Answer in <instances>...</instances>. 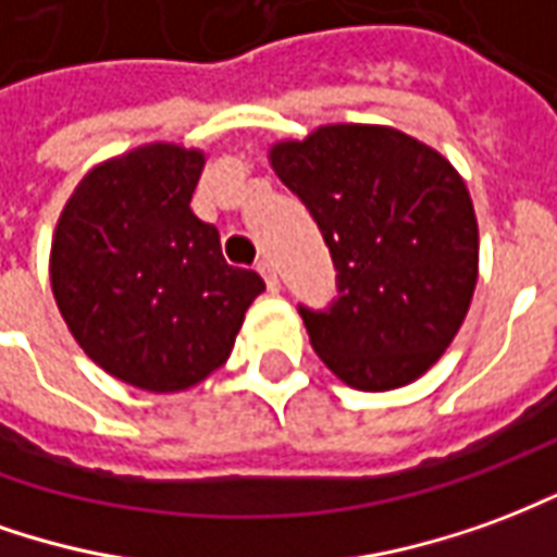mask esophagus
<instances>
[{
  "instance_id": "1",
  "label": "esophagus",
  "mask_w": 557,
  "mask_h": 557,
  "mask_svg": "<svg viewBox=\"0 0 557 557\" xmlns=\"http://www.w3.org/2000/svg\"><path fill=\"white\" fill-rule=\"evenodd\" d=\"M258 272H260V275H263V282H267V287H270L272 294H275V290H278V275H275V267H272L270 260H260Z\"/></svg>"
}]
</instances>
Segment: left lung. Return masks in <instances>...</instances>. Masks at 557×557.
Instances as JSON below:
<instances>
[{"label": "left lung", "mask_w": 557, "mask_h": 557, "mask_svg": "<svg viewBox=\"0 0 557 557\" xmlns=\"http://www.w3.org/2000/svg\"><path fill=\"white\" fill-rule=\"evenodd\" d=\"M333 255L330 309L299 306L311 348L348 386L381 393L425 374L476 287L471 195L432 146L389 125H321L270 149Z\"/></svg>", "instance_id": "1"}]
</instances>
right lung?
<instances>
[{"mask_svg": "<svg viewBox=\"0 0 557 557\" xmlns=\"http://www.w3.org/2000/svg\"><path fill=\"white\" fill-rule=\"evenodd\" d=\"M203 164L200 149L137 146L83 176L53 234L50 285L71 335L146 393H180L224 366L267 287L191 212Z\"/></svg>", "mask_w": 557, "mask_h": 557, "instance_id": "add662e5", "label": "right lung"}]
</instances>
